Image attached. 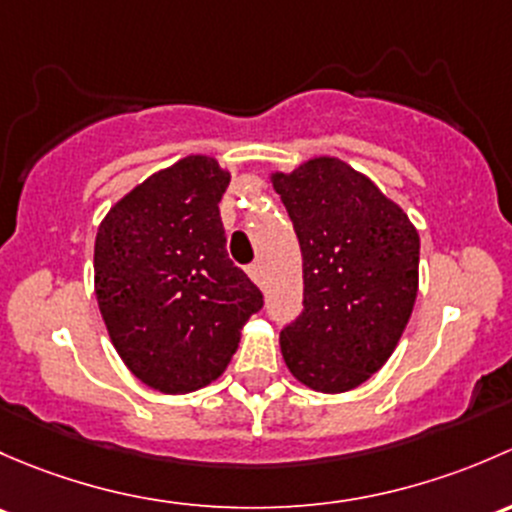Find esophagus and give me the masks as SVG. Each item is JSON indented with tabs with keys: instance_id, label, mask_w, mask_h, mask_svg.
Listing matches in <instances>:
<instances>
[{
	"instance_id": "34e87169",
	"label": "esophagus",
	"mask_w": 512,
	"mask_h": 512,
	"mask_svg": "<svg viewBox=\"0 0 512 512\" xmlns=\"http://www.w3.org/2000/svg\"><path fill=\"white\" fill-rule=\"evenodd\" d=\"M249 276L256 286H263V266L261 263H251L249 266Z\"/></svg>"
}]
</instances>
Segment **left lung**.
<instances>
[{
	"instance_id": "1",
	"label": "left lung",
	"mask_w": 512,
	"mask_h": 512,
	"mask_svg": "<svg viewBox=\"0 0 512 512\" xmlns=\"http://www.w3.org/2000/svg\"><path fill=\"white\" fill-rule=\"evenodd\" d=\"M303 254V313L281 330L288 370L347 392L397 347L419 288V234L407 214L337 157L273 175Z\"/></svg>"
}]
</instances>
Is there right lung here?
I'll list each match as a JSON object with an SVG mask.
<instances>
[{
	"label": "right lung",
	"mask_w": 512,
	"mask_h": 512,
	"mask_svg": "<svg viewBox=\"0 0 512 512\" xmlns=\"http://www.w3.org/2000/svg\"><path fill=\"white\" fill-rule=\"evenodd\" d=\"M229 172L192 155L125 194L96 236V295L110 340L147 387L187 394L226 370L263 295L226 254Z\"/></svg>",
	"instance_id": "obj_1"
}]
</instances>
